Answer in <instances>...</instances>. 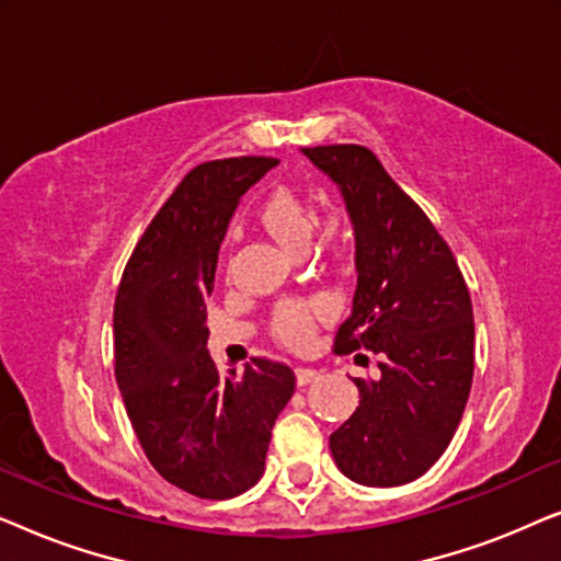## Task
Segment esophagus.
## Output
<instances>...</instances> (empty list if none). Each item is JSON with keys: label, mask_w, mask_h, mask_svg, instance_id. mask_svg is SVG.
Wrapping results in <instances>:
<instances>
[{"label": "esophagus", "mask_w": 561, "mask_h": 561, "mask_svg": "<svg viewBox=\"0 0 561 561\" xmlns=\"http://www.w3.org/2000/svg\"><path fill=\"white\" fill-rule=\"evenodd\" d=\"M319 378V370H313V367H296V382L298 386H309L311 380Z\"/></svg>", "instance_id": "obj_1"}]
</instances>
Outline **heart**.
Wrapping results in <instances>:
<instances>
[{"instance_id": "obj_1", "label": "heart", "mask_w": 561, "mask_h": 561, "mask_svg": "<svg viewBox=\"0 0 561 561\" xmlns=\"http://www.w3.org/2000/svg\"><path fill=\"white\" fill-rule=\"evenodd\" d=\"M260 221L278 240L283 248L290 252H304L309 248L313 227H317V211L313 206L290 188H275L265 198L260 209ZM327 240L334 242L336 248L347 244L350 225L342 214H332L327 219ZM321 319V306L311 301H288L280 304L273 313V334L286 344L301 347L311 340L313 329Z\"/></svg>"}]
</instances>
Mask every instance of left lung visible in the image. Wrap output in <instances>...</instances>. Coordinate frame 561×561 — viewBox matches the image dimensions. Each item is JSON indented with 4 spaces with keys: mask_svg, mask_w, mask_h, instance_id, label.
Instances as JSON below:
<instances>
[{
    "mask_svg": "<svg viewBox=\"0 0 561 561\" xmlns=\"http://www.w3.org/2000/svg\"><path fill=\"white\" fill-rule=\"evenodd\" d=\"M340 186L355 225L357 290L336 352L373 350L380 378H355L359 405L329 436L350 480L396 488L449 447L474 370L472 301L449 244L363 145L301 148Z\"/></svg>",
    "mask_w": 561,
    "mask_h": 561,
    "instance_id": "8db88e82",
    "label": "left lung"
}]
</instances>
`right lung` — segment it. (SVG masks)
Segmentation results:
<instances>
[{
	"instance_id": "right-lung-1",
	"label": "right lung",
	"mask_w": 561,
	"mask_h": 561,
	"mask_svg": "<svg viewBox=\"0 0 561 561\" xmlns=\"http://www.w3.org/2000/svg\"><path fill=\"white\" fill-rule=\"evenodd\" d=\"M275 158L209 160L183 175L129 255L114 298V378L137 442L171 485L206 501L250 490L265 472L288 365L252 357L219 373L206 350V301L237 202Z\"/></svg>"
}]
</instances>
